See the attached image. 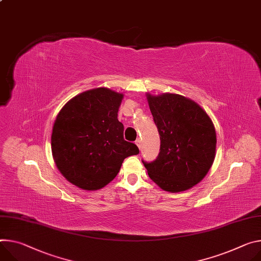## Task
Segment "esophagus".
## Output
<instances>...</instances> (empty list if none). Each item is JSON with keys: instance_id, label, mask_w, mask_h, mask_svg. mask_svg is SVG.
<instances>
[{"instance_id": "1", "label": "esophagus", "mask_w": 261, "mask_h": 261, "mask_svg": "<svg viewBox=\"0 0 261 261\" xmlns=\"http://www.w3.org/2000/svg\"><path fill=\"white\" fill-rule=\"evenodd\" d=\"M135 144H136V146L138 147V149L140 150V149H141V139L137 138V139L135 140Z\"/></svg>"}]
</instances>
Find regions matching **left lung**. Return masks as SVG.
<instances>
[{
  "instance_id": "obj_1",
  "label": "left lung",
  "mask_w": 261,
  "mask_h": 261,
  "mask_svg": "<svg viewBox=\"0 0 261 261\" xmlns=\"http://www.w3.org/2000/svg\"><path fill=\"white\" fill-rule=\"evenodd\" d=\"M160 137L155 160L143 163L162 189L179 193L198 184L215 160L217 134L210 117L194 101L180 94H148Z\"/></svg>"
}]
</instances>
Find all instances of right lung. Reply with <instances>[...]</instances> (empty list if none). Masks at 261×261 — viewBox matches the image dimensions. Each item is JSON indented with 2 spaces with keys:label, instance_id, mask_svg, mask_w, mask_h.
Segmentation results:
<instances>
[{
  "label": "right lung",
  "instance_id": "1",
  "mask_svg": "<svg viewBox=\"0 0 261 261\" xmlns=\"http://www.w3.org/2000/svg\"><path fill=\"white\" fill-rule=\"evenodd\" d=\"M123 94L105 87L84 91L59 111L52 132V153L60 173L74 185L96 191L120 172L125 158L136 155L117 120Z\"/></svg>",
  "mask_w": 261,
  "mask_h": 261
}]
</instances>
